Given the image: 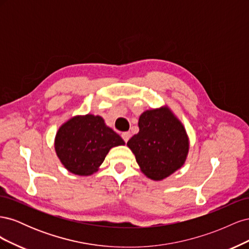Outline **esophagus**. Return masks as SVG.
<instances>
[{
    "label": "esophagus",
    "instance_id": "esophagus-1",
    "mask_svg": "<svg viewBox=\"0 0 249 249\" xmlns=\"http://www.w3.org/2000/svg\"><path fill=\"white\" fill-rule=\"evenodd\" d=\"M122 137L124 140V142H127V141H129L130 137H131V133L130 132H124V133L122 134Z\"/></svg>",
    "mask_w": 249,
    "mask_h": 249
}]
</instances>
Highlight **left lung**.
<instances>
[{"label": "left lung", "mask_w": 249, "mask_h": 249, "mask_svg": "<svg viewBox=\"0 0 249 249\" xmlns=\"http://www.w3.org/2000/svg\"><path fill=\"white\" fill-rule=\"evenodd\" d=\"M138 125L139 133L126 144L147 178L161 180L183 166L189 140L184 125L168 108L143 112Z\"/></svg>", "instance_id": "1"}]
</instances>
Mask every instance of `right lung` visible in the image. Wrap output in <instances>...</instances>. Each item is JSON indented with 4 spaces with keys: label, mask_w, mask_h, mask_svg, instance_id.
<instances>
[{
    "label": "right lung",
    "mask_w": 249,
    "mask_h": 249,
    "mask_svg": "<svg viewBox=\"0 0 249 249\" xmlns=\"http://www.w3.org/2000/svg\"><path fill=\"white\" fill-rule=\"evenodd\" d=\"M124 141L105 124L101 116H76L56 134L55 149L64 167L78 176H90L99 169L109 150Z\"/></svg>",
    "instance_id": "obj_1"
}]
</instances>
